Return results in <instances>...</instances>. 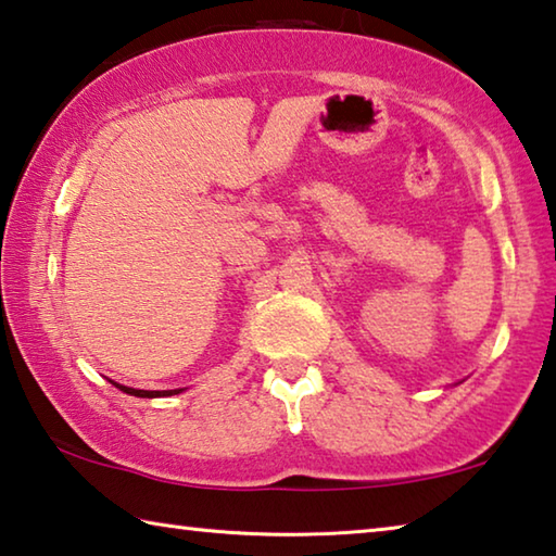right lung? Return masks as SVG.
<instances>
[{
    "label": "right lung",
    "mask_w": 556,
    "mask_h": 556,
    "mask_svg": "<svg viewBox=\"0 0 556 556\" xmlns=\"http://www.w3.org/2000/svg\"><path fill=\"white\" fill-rule=\"evenodd\" d=\"M117 384V382H115ZM122 392L135 394V397H162V394H178L181 390H164V392H152V390H135V388H125V384H117Z\"/></svg>",
    "instance_id": "right-lung-1"
}]
</instances>
